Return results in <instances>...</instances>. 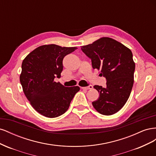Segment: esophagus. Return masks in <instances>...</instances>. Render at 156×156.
I'll use <instances>...</instances> for the list:
<instances>
[{
  "label": "esophagus",
  "instance_id": "obj_1",
  "mask_svg": "<svg viewBox=\"0 0 156 156\" xmlns=\"http://www.w3.org/2000/svg\"><path fill=\"white\" fill-rule=\"evenodd\" d=\"M81 88L82 90H90V89H92L93 87L92 85H89V86L85 87H81Z\"/></svg>",
  "mask_w": 156,
  "mask_h": 156
}]
</instances>
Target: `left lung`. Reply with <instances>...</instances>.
<instances>
[{"mask_svg":"<svg viewBox=\"0 0 156 156\" xmlns=\"http://www.w3.org/2000/svg\"><path fill=\"white\" fill-rule=\"evenodd\" d=\"M81 50L91 59L93 69L100 70L107 80L105 88L94 87L100 97L93 107L101 115L115 114L126 104L133 85L135 64L131 51L108 37L81 46Z\"/></svg>","mask_w":156,"mask_h":156,"instance_id":"left-lung-1","label":"left lung"}]
</instances>
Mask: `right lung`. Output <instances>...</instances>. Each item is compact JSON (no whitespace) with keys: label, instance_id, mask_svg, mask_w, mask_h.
Masks as SVG:
<instances>
[{"label":"right lung","instance_id":"obj_1","mask_svg":"<svg viewBox=\"0 0 156 156\" xmlns=\"http://www.w3.org/2000/svg\"><path fill=\"white\" fill-rule=\"evenodd\" d=\"M77 48L55 44L37 48L28 55L21 65L20 82L25 96L34 109L48 118L63 115L80 88L65 87L55 81L60 77L64 56Z\"/></svg>","mask_w":156,"mask_h":156}]
</instances>
